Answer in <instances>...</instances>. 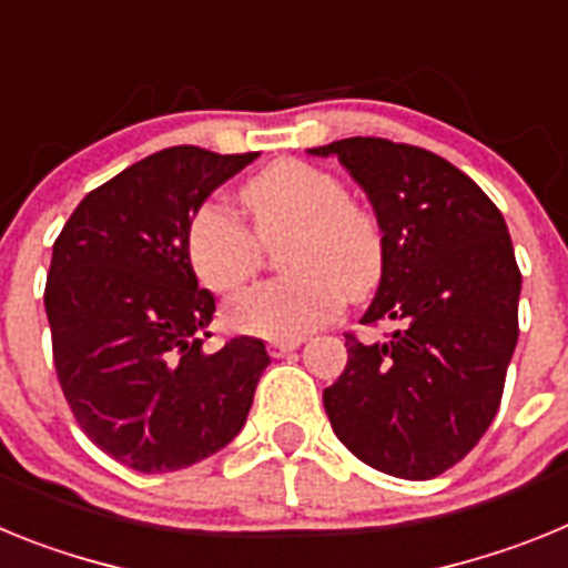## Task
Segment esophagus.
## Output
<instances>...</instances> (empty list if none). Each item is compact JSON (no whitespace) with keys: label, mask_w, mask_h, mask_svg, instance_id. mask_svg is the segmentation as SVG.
<instances>
[{"label":"esophagus","mask_w":568,"mask_h":568,"mask_svg":"<svg viewBox=\"0 0 568 568\" xmlns=\"http://www.w3.org/2000/svg\"><path fill=\"white\" fill-rule=\"evenodd\" d=\"M298 346H301V338H275V341H270L267 349L273 358H284V355L293 353V349H298Z\"/></svg>","instance_id":"1"}]
</instances>
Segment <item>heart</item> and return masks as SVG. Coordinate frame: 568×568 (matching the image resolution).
Masks as SVG:
<instances>
[{"label": "heart", "instance_id": "obj_1", "mask_svg": "<svg viewBox=\"0 0 568 568\" xmlns=\"http://www.w3.org/2000/svg\"><path fill=\"white\" fill-rule=\"evenodd\" d=\"M239 195L253 230L219 202L199 204L190 215L184 247L193 273L213 293H233L258 273V239L290 230L281 250V267L290 275L235 295L227 304L230 327L298 338L327 324L344 293L361 298L384 275V230L369 210L346 199L338 175L281 159L247 179Z\"/></svg>", "mask_w": 568, "mask_h": 568}]
</instances>
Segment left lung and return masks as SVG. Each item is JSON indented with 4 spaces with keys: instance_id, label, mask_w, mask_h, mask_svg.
I'll return each mask as SVG.
<instances>
[{
    "instance_id": "8db88e82",
    "label": "left lung",
    "mask_w": 568,
    "mask_h": 568,
    "mask_svg": "<svg viewBox=\"0 0 568 568\" xmlns=\"http://www.w3.org/2000/svg\"><path fill=\"white\" fill-rule=\"evenodd\" d=\"M335 155L373 202L384 275L346 366L324 389L335 435L358 460L429 480L475 449L504 395L518 344L520 270L500 210L440 155L355 135L310 150Z\"/></svg>"
}]
</instances>
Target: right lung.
<instances>
[{"mask_svg":"<svg viewBox=\"0 0 568 568\" xmlns=\"http://www.w3.org/2000/svg\"><path fill=\"white\" fill-rule=\"evenodd\" d=\"M255 155L159 150L90 190L53 244L44 310L64 400L130 469L199 464L247 420L270 355L247 335L204 353L215 298L199 290L184 235L193 210Z\"/></svg>","mask_w":568,"mask_h":568,"instance_id":"right-lung-1","label":"right lung"}]
</instances>
